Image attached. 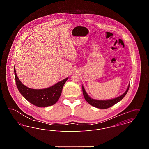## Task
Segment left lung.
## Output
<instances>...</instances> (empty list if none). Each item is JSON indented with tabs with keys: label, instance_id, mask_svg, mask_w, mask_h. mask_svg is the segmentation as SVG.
I'll use <instances>...</instances> for the list:
<instances>
[{
	"label": "left lung",
	"instance_id": "obj_1",
	"mask_svg": "<svg viewBox=\"0 0 149 149\" xmlns=\"http://www.w3.org/2000/svg\"><path fill=\"white\" fill-rule=\"evenodd\" d=\"M129 87H130V84L128 86L126 91L120 97L114 99H108V100H97V99H93L92 98H91L85 92V89L83 85H82V89H83V93L84 98L89 104L100 109H107L113 106L115 104H116L117 103H118V102H120L123 99L124 97L126 95L128 91Z\"/></svg>",
	"mask_w": 149,
	"mask_h": 149
}]
</instances>
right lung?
<instances>
[{
    "label": "right lung",
    "instance_id": "1",
    "mask_svg": "<svg viewBox=\"0 0 149 149\" xmlns=\"http://www.w3.org/2000/svg\"><path fill=\"white\" fill-rule=\"evenodd\" d=\"M15 83L20 93L29 103L39 107H48L55 104L59 99L64 84L68 78L58 82L51 87L42 89H31L23 85L17 77L14 66Z\"/></svg>",
    "mask_w": 149,
    "mask_h": 149
}]
</instances>
